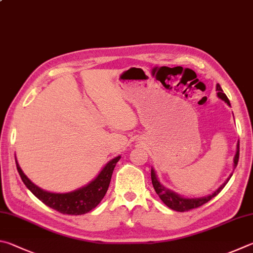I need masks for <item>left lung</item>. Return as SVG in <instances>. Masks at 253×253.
I'll return each mask as SVG.
<instances>
[{
  "label": "left lung",
  "instance_id": "8db88e82",
  "mask_svg": "<svg viewBox=\"0 0 253 253\" xmlns=\"http://www.w3.org/2000/svg\"><path fill=\"white\" fill-rule=\"evenodd\" d=\"M217 91H218L217 93L218 97L221 98L223 102H226L229 106H230V102H229L227 95L223 93L221 86H220L219 84H217ZM238 160H239V141L237 144L236 156H235V158H233V166H235L233 168L237 167ZM231 176H232V173L230 174V177H229L227 180L224 181L222 185L213 192V194H211L207 197H201V198H183V197L179 196L178 194H176V192L166 189V188H165L162 183L159 182L157 174H156V171L154 170V168H151V182H153V186H154L156 194L159 196V198L162 199V201L165 205L169 207V208L172 210L179 211V212H183V211H188L190 209L198 208V207L205 205L206 203H208L209 200L212 199L213 197L217 196L219 192L223 189V187L227 185V182L229 181V179L231 178Z\"/></svg>",
  "mask_w": 253,
  "mask_h": 253
}]
</instances>
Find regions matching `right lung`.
<instances>
[{
  "label": "right lung",
  "mask_w": 253,
  "mask_h": 253,
  "mask_svg": "<svg viewBox=\"0 0 253 253\" xmlns=\"http://www.w3.org/2000/svg\"><path fill=\"white\" fill-rule=\"evenodd\" d=\"M119 159H121V156H117L111 162H108L106 166L102 169V171L98 173V176L94 180H91L88 185L77 190L66 192V194H54V192L41 189L26 177V174L23 172L20 165H18L16 158L15 163L22 181L24 182V185L29 188V190L36 198H39L49 208L57 210L58 212L63 214L79 215L89 212L102 201L104 196L106 195L114 168Z\"/></svg>",
  "instance_id": "right-lung-1"
}]
</instances>
